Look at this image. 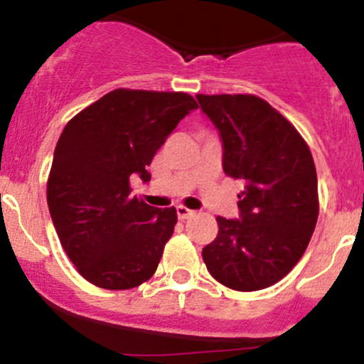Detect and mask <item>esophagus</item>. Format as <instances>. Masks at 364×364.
<instances>
[{"instance_id":"esophagus-1","label":"esophagus","mask_w":364,"mask_h":364,"mask_svg":"<svg viewBox=\"0 0 364 364\" xmlns=\"http://www.w3.org/2000/svg\"><path fill=\"white\" fill-rule=\"evenodd\" d=\"M176 211H178V218L179 220H188L190 216L196 215V211H192V209L185 208V205H178V208H176Z\"/></svg>"}]
</instances>
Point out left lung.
<instances>
[{
	"label": "left lung",
	"mask_w": 364,
	"mask_h": 364,
	"mask_svg": "<svg viewBox=\"0 0 364 364\" xmlns=\"http://www.w3.org/2000/svg\"><path fill=\"white\" fill-rule=\"evenodd\" d=\"M197 100L222 137L223 172L245 181L241 220L216 216L204 264L225 287L260 291L291 273L311 240L318 218L314 156L294 124L255 95Z\"/></svg>",
	"instance_id": "obj_1"
}]
</instances>
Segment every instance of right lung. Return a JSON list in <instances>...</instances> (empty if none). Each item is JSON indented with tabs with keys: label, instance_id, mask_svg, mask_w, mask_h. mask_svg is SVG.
Returning <instances> with one entry per match:
<instances>
[{
	"label": "right lung",
	"instance_id": "obj_1",
	"mask_svg": "<svg viewBox=\"0 0 364 364\" xmlns=\"http://www.w3.org/2000/svg\"><path fill=\"white\" fill-rule=\"evenodd\" d=\"M183 91L119 87L72 117L47 179V204L65 253L82 278L127 291L155 274L178 222L132 196L130 178L146 171L179 121L197 109Z\"/></svg>",
	"mask_w": 364,
	"mask_h": 364
}]
</instances>
